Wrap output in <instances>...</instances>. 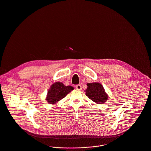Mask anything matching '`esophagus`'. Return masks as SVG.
<instances>
[{"label":"esophagus","mask_w":151,"mask_h":151,"mask_svg":"<svg viewBox=\"0 0 151 151\" xmlns=\"http://www.w3.org/2000/svg\"><path fill=\"white\" fill-rule=\"evenodd\" d=\"M76 89L78 90H81L82 89V87H81V85H80V84L77 85V86H76Z\"/></svg>","instance_id":"esophagus-1"}]
</instances>
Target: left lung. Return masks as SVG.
I'll return each instance as SVG.
<instances>
[{
	"label": "left lung",
	"instance_id": "8db88e82",
	"mask_svg": "<svg viewBox=\"0 0 151 151\" xmlns=\"http://www.w3.org/2000/svg\"><path fill=\"white\" fill-rule=\"evenodd\" d=\"M87 86L86 94L93 102L98 104H102L108 100V96L100 83H87Z\"/></svg>",
	"mask_w": 151,
	"mask_h": 151
}]
</instances>
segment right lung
<instances>
[{
    "mask_svg": "<svg viewBox=\"0 0 151 151\" xmlns=\"http://www.w3.org/2000/svg\"><path fill=\"white\" fill-rule=\"evenodd\" d=\"M73 90L74 87L72 86H65L62 83L55 82L51 86L46 100L50 104H57Z\"/></svg>",
    "mask_w": 151,
    "mask_h": 151,
    "instance_id": "1",
    "label": "right lung"
}]
</instances>
